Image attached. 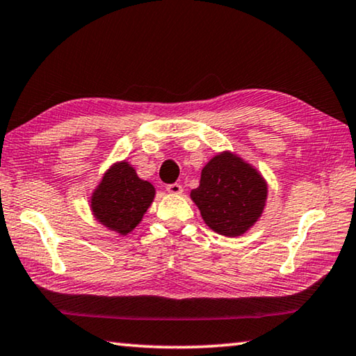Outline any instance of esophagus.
Wrapping results in <instances>:
<instances>
[{
    "instance_id": "obj_1",
    "label": "esophagus",
    "mask_w": 356,
    "mask_h": 356,
    "mask_svg": "<svg viewBox=\"0 0 356 356\" xmlns=\"http://www.w3.org/2000/svg\"><path fill=\"white\" fill-rule=\"evenodd\" d=\"M166 191L171 193V195H182L184 188L180 184H170V185H166Z\"/></svg>"
}]
</instances>
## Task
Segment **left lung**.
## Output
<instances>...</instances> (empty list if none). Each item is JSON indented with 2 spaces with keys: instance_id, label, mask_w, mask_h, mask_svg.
<instances>
[{
  "instance_id": "1",
  "label": "left lung",
  "mask_w": 356,
  "mask_h": 356,
  "mask_svg": "<svg viewBox=\"0 0 356 356\" xmlns=\"http://www.w3.org/2000/svg\"><path fill=\"white\" fill-rule=\"evenodd\" d=\"M267 191L261 172L225 150L202 168L200 186L190 196L212 231L237 237L261 218Z\"/></svg>"
}]
</instances>
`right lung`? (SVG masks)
Here are the masks:
<instances>
[{
  "mask_svg": "<svg viewBox=\"0 0 356 356\" xmlns=\"http://www.w3.org/2000/svg\"><path fill=\"white\" fill-rule=\"evenodd\" d=\"M155 197L154 185L138 177L127 161L114 163L91 196V210L100 225L127 236L140 225Z\"/></svg>",
  "mask_w": 356,
  "mask_h": 356,
  "instance_id": "1",
  "label": "right lung"
}]
</instances>
